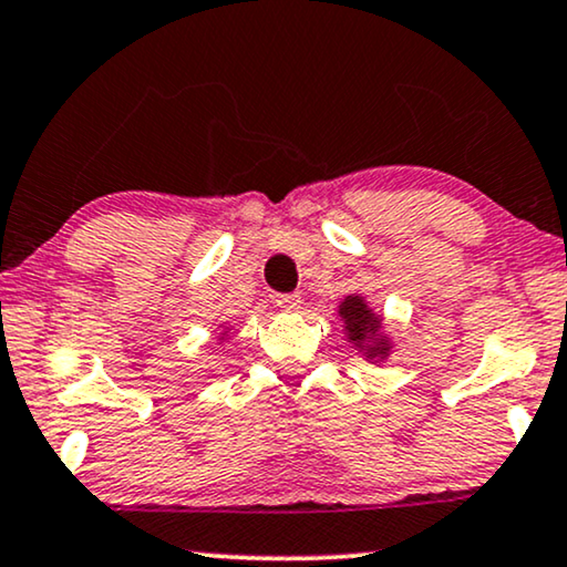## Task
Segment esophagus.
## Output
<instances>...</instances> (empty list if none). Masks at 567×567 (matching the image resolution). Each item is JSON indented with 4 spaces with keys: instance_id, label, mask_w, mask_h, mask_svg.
I'll list each match as a JSON object with an SVG mask.
<instances>
[{
    "instance_id": "obj_1",
    "label": "esophagus",
    "mask_w": 567,
    "mask_h": 567,
    "mask_svg": "<svg viewBox=\"0 0 567 567\" xmlns=\"http://www.w3.org/2000/svg\"><path fill=\"white\" fill-rule=\"evenodd\" d=\"M276 303L281 311H289V315H293V311L301 309V297L299 293H281V297L276 299Z\"/></svg>"
}]
</instances>
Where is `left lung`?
<instances>
[{"label": "left lung", "instance_id": "1", "mask_svg": "<svg viewBox=\"0 0 567 567\" xmlns=\"http://www.w3.org/2000/svg\"><path fill=\"white\" fill-rule=\"evenodd\" d=\"M338 317L342 322L344 338L368 363H385L389 360L393 340L383 330V315L373 311L365 297H360V293L344 297L338 307Z\"/></svg>", "mask_w": 567, "mask_h": 567}]
</instances>
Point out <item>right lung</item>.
Returning a JSON list of instances; mask_svg holds the SVG:
<instances>
[{"label":"right lung","instance_id":"1","mask_svg":"<svg viewBox=\"0 0 567 567\" xmlns=\"http://www.w3.org/2000/svg\"><path fill=\"white\" fill-rule=\"evenodd\" d=\"M229 330H233V327H223V332H219V338H217V344H219V348H223L225 342H229Z\"/></svg>","mask_w":567,"mask_h":567}]
</instances>
